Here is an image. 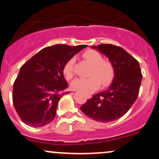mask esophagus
Here are the masks:
<instances>
[{
	"instance_id": "34e87169",
	"label": "esophagus",
	"mask_w": 159,
	"mask_h": 159,
	"mask_svg": "<svg viewBox=\"0 0 159 159\" xmlns=\"http://www.w3.org/2000/svg\"><path fill=\"white\" fill-rule=\"evenodd\" d=\"M88 98H90V96H88Z\"/></svg>"
}]
</instances>
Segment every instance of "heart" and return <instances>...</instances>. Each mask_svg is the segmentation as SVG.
Masks as SVG:
<instances>
[{"label":"heart","instance_id":"b5f03b06","mask_svg":"<svg viewBox=\"0 0 159 159\" xmlns=\"http://www.w3.org/2000/svg\"><path fill=\"white\" fill-rule=\"evenodd\" d=\"M84 59L92 65L90 71V77L87 78H76L71 84L74 90L81 91L84 93H90L97 90L100 84L107 85L112 79L114 69L108 61L102 60V56L97 51L88 49L82 54ZM75 58L72 57L66 63L63 67V74L67 79L74 76Z\"/></svg>","mask_w":159,"mask_h":159}]
</instances>
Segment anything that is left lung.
<instances>
[{"label":"left lung","instance_id":"obj_1","mask_svg":"<svg viewBox=\"0 0 159 159\" xmlns=\"http://www.w3.org/2000/svg\"><path fill=\"white\" fill-rule=\"evenodd\" d=\"M92 48L108 57L114 78L107 90L93 95L81 110L96 121L108 123L119 119L131 108L139 94L143 75L138 61L121 47L102 44Z\"/></svg>","mask_w":159,"mask_h":159}]
</instances>
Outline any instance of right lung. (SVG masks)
<instances>
[{
	"label": "right lung",
	"mask_w": 159,
	"mask_h": 159,
	"mask_svg": "<svg viewBox=\"0 0 159 159\" xmlns=\"http://www.w3.org/2000/svg\"><path fill=\"white\" fill-rule=\"evenodd\" d=\"M87 45H55L39 51L22 65L15 80L12 102L24 123L42 127L56 116L58 102L68 87L63 75L67 61Z\"/></svg>",
	"instance_id": "obj_1"
}]
</instances>
